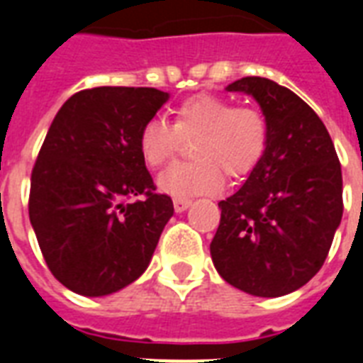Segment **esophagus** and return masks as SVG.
<instances>
[{
    "label": "esophagus",
    "mask_w": 363,
    "mask_h": 363,
    "mask_svg": "<svg viewBox=\"0 0 363 363\" xmlns=\"http://www.w3.org/2000/svg\"><path fill=\"white\" fill-rule=\"evenodd\" d=\"M190 199H179L175 198L173 199V207H175V213H182V211H186L188 207H190Z\"/></svg>",
    "instance_id": "obj_1"
}]
</instances>
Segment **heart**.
Instances as JSON below:
<instances>
[{
  "mask_svg": "<svg viewBox=\"0 0 363 363\" xmlns=\"http://www.w3.org/2000/svg\"><path fill=\"white\" fill-rule=\"evenodd\" d=\"M182 139H196L194 162L169 165L158 177L160 192L179 199L220 192L224 173L232 179L248 175L262 162L267 148V122L250 107L213 94L184 99L175 122L150 118L139 133V150L148 167H160L173 158Z\"/></svg>",
  "mask_w": 363,
  "mask_h": 363,
  "instance_id": "b5f03b06",
  "label": "heart"
}]
</instances>
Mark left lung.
<instances>
[{
	"instance_id": "left-lung-1",
	"label": "left lung",
	"mask_w": 363,
	"mask_h": 363,
	"mask_svg": "<svg viewBox=\"0 0 363 363\" xmlns=\"http://www.w3.org/2000/svg\"><path fill=\"white\" fill-rule=\"evenodd\" d=\"M258 101L267 148L238 192L222 199L211 241L216 271L259 298L298 290L320 271L343 216V177L333 141L315 111L264 77L226 86Z\"/></svg>"
}]
</instances>
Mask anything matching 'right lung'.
<instances>
[{"label": "right lung", "mask_w": 363, "mask_h": 363, "mask_svg": "<svg viewBox=\"0 0 363 363\" xmlns=\"http://www.w3.org/2000/svg\"><path fill=\"white\" fill-rule=\"evenodd\" d=\"M167 99L156 88L99 86L54 116L28 207L48 269L71 292L109 296L150 264L173 201L154 194L139 133Z\"/></svg>", "instance_id": "right-lung-1"}]
</instances>
